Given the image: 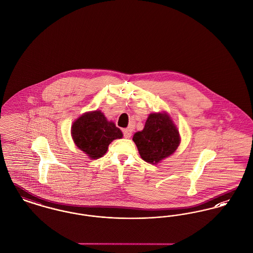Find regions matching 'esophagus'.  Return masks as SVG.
I'll use <instances>...</instances> for the list:
<instances>
[{
	"label": "esophagus",
	"mask_w": 253,
	"mask_h": 253,
	"mask_svg": "<svg viewBox=\"0 0 253 253\" xmlns=\"http://www.w3.org/2000/svg\"><path fill=\"white\" fill-rule=\"evenodd\" d=\"M123 133H124V137L125 138H126V139H128V138H130L131 137V129H129V128H126V129H124L123 130Z\"/></svg>",
	"instance_id": "esophagus-1"
}]
</instances>
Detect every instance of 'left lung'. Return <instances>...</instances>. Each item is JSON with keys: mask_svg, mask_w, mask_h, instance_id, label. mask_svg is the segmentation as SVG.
I'll return each instance as SVG.
<instances>
[{"mask_svg": "<svg viewBox=\"0 0 253 253\" xmlns=\"http://www.w3.org/2000/svg\"><path fill=\"white\" fill-rule=\"evenodd\" d=\"M132 140L142 159L152 165L170 156L181 142L179 130L166 112L149 114L144 129L135 133Z\"/></svg>", "mask_w": 253, "mask_h": 253, "instance_id": "obj_1", "label": "left lung"}]
</instances>
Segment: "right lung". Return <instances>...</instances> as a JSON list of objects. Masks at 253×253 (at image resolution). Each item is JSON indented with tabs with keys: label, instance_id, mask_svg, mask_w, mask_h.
Segmentation results:
<instances>
[{
	"label": "right lung",
	"instance_id": "obj_1",
	"mask_svg": "<svg viewBox=\"0 0 253 253\" xmlns=\"http://www.w3.org/2000/svg\"><path fill=\"white\" fill-rule=\"evenodd\" d=\"M71 136L79 149L90 159H98L106 154L113 140L123 137V133L104 113L95 110L85 112L73 123Z\"/></svg>",
	"mask_w": 253,
	"mask_h": 253
}]
</instances>
